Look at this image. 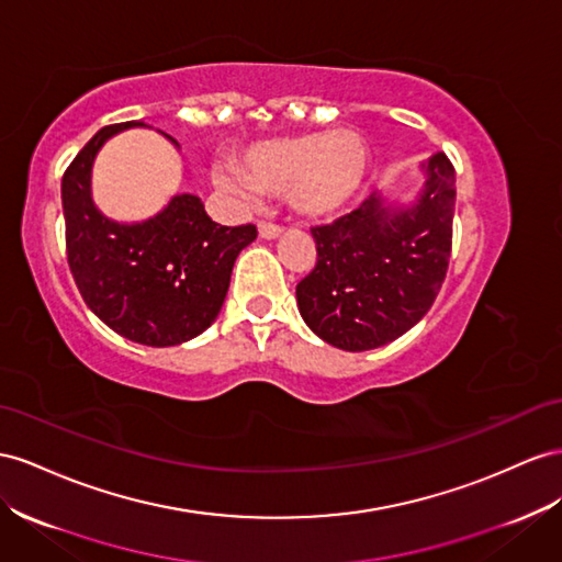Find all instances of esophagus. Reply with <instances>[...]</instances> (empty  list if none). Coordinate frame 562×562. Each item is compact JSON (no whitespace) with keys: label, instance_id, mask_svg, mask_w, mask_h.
I'll return each instance as SVG.
<instances>
[{"label":"esophagus","instance_id":"obj_1","mask_svg":"<svg viewBox=\"0 0 562 562\" xmlns=\"http://www.w3.org/2000/svg\"><path fill=\"white\" fill-rule=\"evenodd\" d=\"M257 234H260V238H265V240H274V238L281 236V226L269 224V222H260V226H257Z\"/></svg>","mask_w":562,"mask_h":562}]
</instances>
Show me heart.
<instances>
[{
	"mask_svg": "<svg viewBox=\"0 0 562 562\" xmlns=\"http://www.w3.org/2000/svg\"><path fill=\"white\" fill-rule=\"evenodd\" d=\"M369 172V150L350 130L297 134L248 146L236 170H217L215 184L240 205L257 193L283 195L295 215L328 220L355 201Z\"/></svg>",
	"mask_w": 562,
	"mask_h": 562,
	"instance_id": "heart-1",
	"label": "heart"
}]
</instances>
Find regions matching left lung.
I'll return each mask as SVG.
<instances>
[{
  "instance_id": "1",
  "label": "left lung",
  "mask_w": 562,
  "mask_h": 562,
  "mask_svg": "<svg viewBox=\"0 0 562 562\" xmlns=\"http://www.w3.org/2000/svg\"><path fill=\"white\" fill-rule=\"evenodd\" d=\"M408 201L373 191L350 215L316 226V267L295 288L297 310L324 342L367 352L428 314L447 277L457 175L445 154L420 165Z\"/></svg>"
}]
</instances>
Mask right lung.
Masks as SVG:
<instances>
[{
    "label": "right lung",
    "mask_w": 562,
    "mask_h": 562,
    "mask_svg": "<svg viewBox=\"0 0 562 562\" xmlns=\"http://www.w3.org/2000/svg\"><path fill=\"white\" fill-rule=\"evenodd\" d=\"M132 127L146 125L130 120L99 130L60 181L68 265L87 307L117 336L172 347L201 336L220 316L236 257L257 229L212 222L193 193L172 195L142 222L103 215L92 195L94 160L105 142Z\"/></svg>",
    "instance_id": "obj_1"
}]
</instances>
